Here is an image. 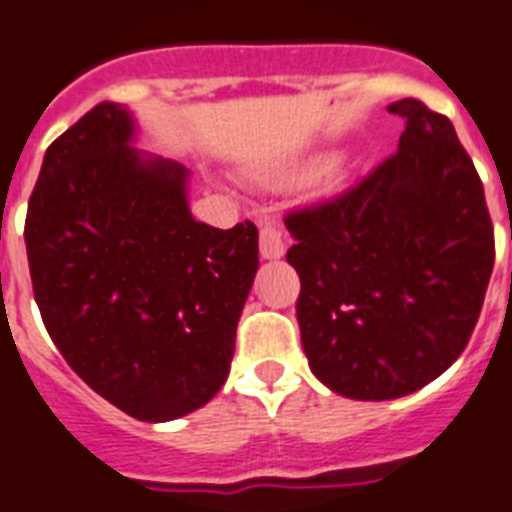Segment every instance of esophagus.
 Returning <instances> with one entry per match:
<instances>
[{
    "label": "esophagus",
    "instance_id": "esophagus-1",
    "mask_svg": "<svg viewBox=\"0 0 512 512\" xmlns=\"http://www.w3.org/2000/svg\"><path fill=\"white\" fill-rule=\"evenodd\" d=\"M286 252V234H283L281 223L265 221L260 226V257L263 260H278Z\"/></svg>",
    "mask_w": 512,
    "mask_h": 512
}]
</instances>
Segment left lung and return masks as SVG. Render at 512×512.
Returning a JSON list of instances; mask_svg holds the SVG:
<instances>
[{"instance_id": "obj_1", "label": "left lung", "mask_w": 512, "mask_h": 512, "mask_svg": "<svg viewBox=\"0 0 512 512\" xmlns=\"http://www.w3.org/2000/svg\"><path fill=\"white\" fill-rule=\"evenodd\" d=\"M388 111L406 119L393 156L286 216L309 369L354 401L401 398L440 377L474 333L495 265L482 179L450 119L416 98Z\"/></svg>"}]
</instances>
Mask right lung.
I'll list each match as a JSON object with an SVG mask.
<instances>
[{"instance_id": "obj_1", "label": "right lung", "mask_w": 512, "mask_h": 512, "mask_svg": "<svg viewBox=\"0 0 512 512\" xmlns=\"http://www.w3.org/2000/svg\"><path fill=\"white\" fill-rule=\"evenodd\" d=\"M132 140L135 119L109 101L59 135L25 247L46 330L80 380L140 422H171L229 377L257 229L195 221L187 169Z\"/></svg>"}]
</instances>
